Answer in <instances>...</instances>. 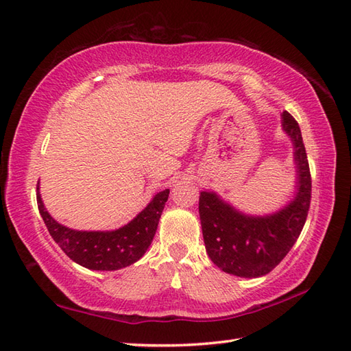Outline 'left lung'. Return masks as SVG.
<instances>
[{"mask_svg":"<svg viewBox=\"0 0 351 351\" xmlns=\"http://www.w3.org/2000/svg\"><path fill=\"white\" fill-rule=\"evenodd\" d=\"M293 144L295 182L291 198L276 212L245 213L213 191L199 192V221L206 251L215 266L240 278H260L274 270L300 236L311 202V174L298 121L281 115Z\"/></svg>","mask_w":351,"mask_h":351,"instance_id":"1","label":"left lung"}]
</instances>
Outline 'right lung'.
<instances>
[{"instance_id": "obj_1", "label": "right lung", "mask_w": 351, "mask_h": 351, "mask_svg": "<svg viewBox=\"0 0 351 351\" xmlns=\"http://www.w3.org/2000/svg\"><path fill=\"white\" fill-rule=\"evenodd\" d=\"M169 189L154 193L141 212L123 227L110 231L73 230L57 222L46 210L37 183V204L49 234L70 260L90 270H119L136 263L150 247Z\"/></svg>"}]
</instances>
